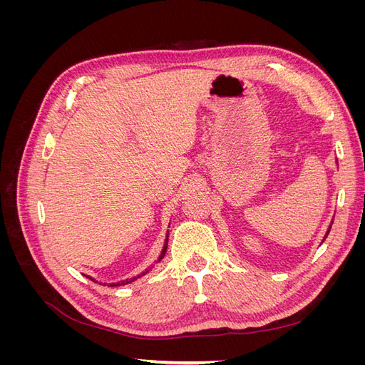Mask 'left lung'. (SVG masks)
<instances>
[{"label": "left lung", "instance_id": "left-lung-1", "mask_svg": "<svg viewBox=\"0 0 365 365\" xmlns=\"http://www.w3.org/2000/svg\"><path fill=\"white\" fill-rule=\"evenodd\" d=\"M329 231H330V228H329ZM329 231H327V235H329Z\"/></svg>", "mask_w": 365, "mask_h": 365}]
</instances>
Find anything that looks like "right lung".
Wrapping results in <instances>:
<instances>
[{"label": "right lung", "instance_id": "1", "mask_svg": "<svg viewBox=\"0 0 365 365\" xmlns=\"http://www.w3.org/2000/svg\"><path fill=\"white\" fill-rule=\"evenodd\" d=\"M168 242H169V239L165 237V242H164V247H163V251H161V254H160V257H158V262L164 257V254H165V250H168ZM150 271V268H148L146 271H143L140 275H137V277H134V279H129V280H126V282H118V283H111L109 286H120V284H126V283H130V282H134V280H137L138 277H141V275H145L146 272H149Z\"/></svg>", "mask_w": 365, "mask_h": 365}]
</instances>
